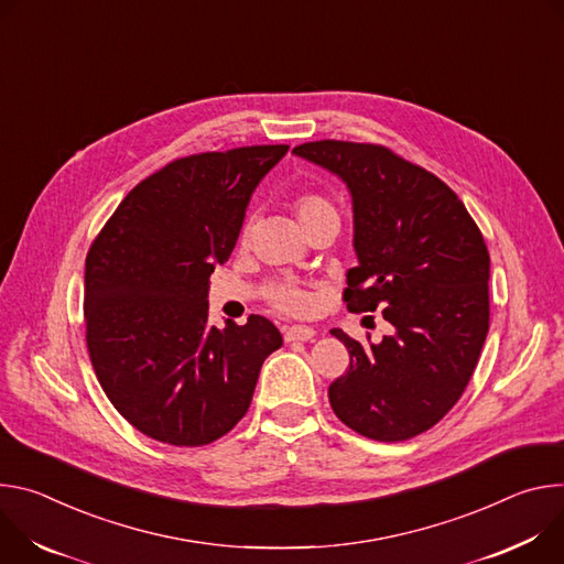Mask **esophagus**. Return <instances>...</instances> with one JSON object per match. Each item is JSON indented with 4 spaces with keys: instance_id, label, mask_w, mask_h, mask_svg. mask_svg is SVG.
Returning a JSON list of instances; mask_svg holds the SVG:
<instances>
[{
    "instance_id": "obj_1",
    "label": "esophagus",
    "mask_w": 564,
    "mask_h": 564,
    "mask_svg": "<svg viewBox=\"0 0 564 564\" xmlns=\"http://www.w3.org/2000/svg\"><path fill=\"white\" fill-rule=\"evenodd\" d=\"M284 340L286 343H293V340H311L316 336V332L311 327H304V325H293V327H284Z\"/></svg>"
}]
</instances>
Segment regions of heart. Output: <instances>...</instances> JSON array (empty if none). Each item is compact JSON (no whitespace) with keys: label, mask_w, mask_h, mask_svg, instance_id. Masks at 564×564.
Segmentation results:
<instances>
[{"label":"heart","mask_w":564,"mask_h":564,"mask_svg":"<svg viewBox=\"0 0 564 564\" xmlns=\"http://www.w3.org/2000/svg\"><path fill=\"white\" fill-rule=\"evenodd\" d=\"M293 213L302 226V230H311L318 224L325 221H336L338 224V208L334 206L332 199H327L325 195L318 193H304L293 202ZM264 297L271 306H275L278 311H284V314H293V316H302L306 311L314 306V295L308 291H304L302 286L286 282V280H278L267 284L264 289Z\"/></svg>","instance_id":"obj_1"}]
</instances>
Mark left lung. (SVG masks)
Segmentation results:
<instances>
[{"label": "left lung", "instance_id": "1", "mask_svg": "<svg viewBox=\"0 0 564 564\" xmlns=\"http://www.w3.org/2000/svg\"><path fill=\"white\" fill-rule=\"evenodd\" d=\"M347 183L358 267L354 314L381 308L394 327L349 351L329 386L336 416L373 442H405L440 423L464 394L488 334L490 258L466 206L432 172L373 143L314 141L293 150Z\"/></svg>", "mask_w": 564, "mask_h": 564}]
</instances>
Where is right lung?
Listing matches in <instances>:
<instances>
[{
	"instance_id": "1",
	"label": "right lung",
	"mask_w": 564,
	"mask_h": 564,
	"mask_svg": "<svg viewBox=\"0 0 564 564\" xmlns=\"http://www.w3.org/2000/svg\"><path fill=\"white\" fill-rule=\"evenodd\" d=\"M289 145L183 156L141 181L85 262L87 349L111 405L170 446H206L253 399L278 327L208 325V280L239 237L250 195Z\"/></svg>"
}]
</instances>
